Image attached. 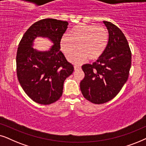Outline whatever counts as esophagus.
<instances>
[{"label": "esophagus", "instance_id": "34e87169", "mask_svg": "<svg viewBox=\"0 0 146 146\" xmlns=\"http://www.w3.org/2000/svg\"><path fill=\"white\" fill-rule=\"evenodd\" d=\"M80 69H81L80 67H78V66H76V65L74 66V69H75V71H77V70Z\"/></svg>", "mask_w": 146, "mask_h": 146}]
</instances>
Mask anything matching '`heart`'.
Returning <instances> with one entry per match:
<instances>
[{
    "instance_id": "1",
    "label": "heart",
    "mask_w": 146,
    "mask_h": 146,
    "mask_svg": "<svg viewBox=\"0 0 146 146\" xmlns=\"http://www.w3.org/2000/svg\"><path fill=\"white\" fill-rule=\"evenodd\" d=\"M108 40V31L105 27L81 24L72 29L69 35H63L59 45L66 57L78 48V51L70 55L69 60L75 65H81L87 59L91 61L99 59L106 50Z\"/></svg>"
}]
</instances>
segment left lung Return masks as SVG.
Returning <instances> with one entry per match:
<instances>
[{
    "label": "left lung",
    "instance_id": "1",
    "mask_svg": "<svg viewBox=\"0 0 146 146\" xmlns=\"http://www.w3.org/2000/svg\"><path fill=\"white\" fill-rule=\"evenodd\" d=\"M103 23L108 31V45L95 63L82 66L85 77L80 83L83 97L95 104H104L117 96L127 80L131 64L124 34L112 23Z\"/></svg>",
    "mask_w": 146,
    "mask_h": 146
}]
</instances>
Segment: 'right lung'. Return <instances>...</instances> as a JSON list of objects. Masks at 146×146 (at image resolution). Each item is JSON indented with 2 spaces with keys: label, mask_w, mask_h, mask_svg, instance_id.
<instances>
[{
  "label": "right lung",
  "mask_w": 146,
  "mask_h": 146,
  "mask_svg": "<svg viewBox=\"0 0 146 146\" xmlns=\"http://www.w3.org/2000/svg\"><path fill=\"white\" fill-rule=\"evenodd\" d=\"M67 26V21L42 19L31 25L19 42L17 77L26 94L37 104L49 105L57 102L63 94L64 81L74 70L60 50V39ZM37 37L48 38L54 44L46 51L34 49Z\"/></svg>",
  "instance_id": "add662e5"
}]
</instances>
